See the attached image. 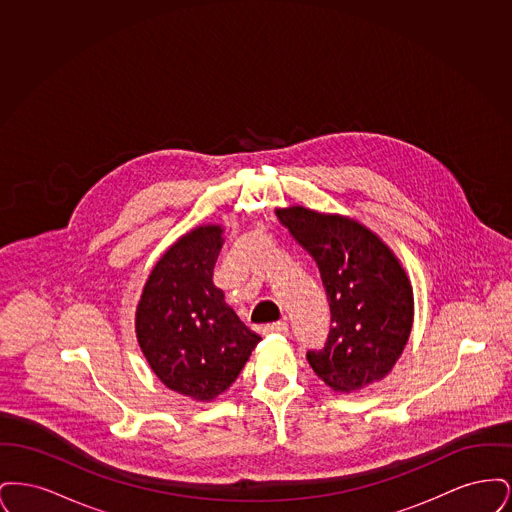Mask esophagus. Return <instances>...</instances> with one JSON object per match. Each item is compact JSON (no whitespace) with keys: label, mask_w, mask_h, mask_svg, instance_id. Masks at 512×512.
Instances as JSON below:
<instances>
[{"label":"esophagus","mask_w":512,"mask_h":512,"mask_svg":"<svg viewBox=\"0 0 512 512\" xmlns=\"http://www.w3.org/2000/svg\"><path fill=\"white\" fill-rule=\"evenodd\" d=\"M288 330L286 322H270L263 326V334H288Z\"/></svg>","instance_id":"34e87169"}]
</instances>
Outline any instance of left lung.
Instances as JSON below:
<instances>
[{"instance_id":"8db88e82","label":"left lung","mask_w":512,"mask_h":512,"mask_svg":"<svg viewBox=\"0 0 512 512\" xmlns=\"http://www.w3.org/2000/svg\"><path fill=\"white\" fill-rule=\"evenodd\" d=\"M295 242L315 259L330 305V334L307 361L330 388L363 390L401 357L413 328L414 299L405 268L357 220L305 207L276 209Z\"/></svg>"}]
</instances>
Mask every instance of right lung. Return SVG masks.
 I'll use <instances>...</instances> for the list:
<instances>
[{
  "mask_svg": "<svg viewBox=\"0 0 512 512\" xmlns=\"http://www.w3.org/2000/svg\"><path fill=\"white\" fill-rule=\"evenodd\" d=\"M220 247L217 224L182 236L151 270L136 309V336L151 370L195 401L228 390L261 341L213 284Z\"/></svg>",
  "mask_w": 512,
  "mask_h": 512,
  "instance_id": "obj_1",
  "label": "right lung"
}]
</instances>
